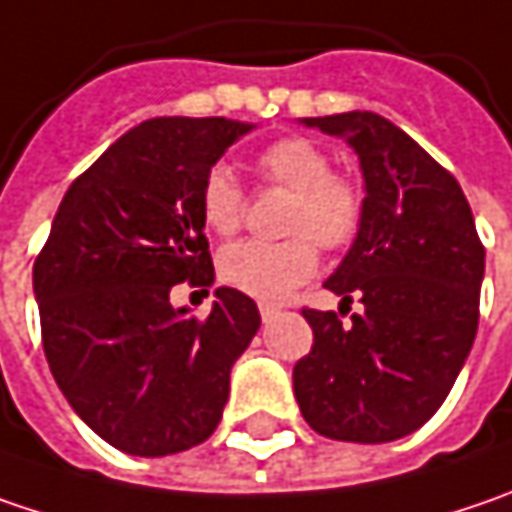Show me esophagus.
Returning <instances> with one entry per match:
<instances>
[{"instance_id": "obj_1", "label": "esophagus", "mask_w": 512, "mask_h": 512, "mask_svg": "<svg viewBox=\"0 0 512 512\" xmlns=\"http://www.w3.org/2000/svg\"><path fill=\"white\" fill-rule=\"evenodd\" d=\"M278 316V307H272V304H260V318L263 321H269V318Z\"/></svg>"}]
</instances>
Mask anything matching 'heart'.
Returning <instances> with one entry per match:
<instances>
[{"label":"heart","instance_id":"1","mask_svg":"<svg viewBox=\"0 0 512 512\" xmlns=\"http://www.w3.org/2000/svg\"><path fill=\"white\" fill-rule=\"evenodd\" d=\"M257 173L292 191L281 243L240 240L220 252L217 272L228 286L260 301H278L318 269V246L345 249L362 228L365 196L342 173L330 170L327 153L307 138L286 136L257 153ZM199 217L208 231L228 237L246 217V194L228 165H214L199 188Z\"/></svg>","mask_w":512,"mask_h":512}]
</instances>
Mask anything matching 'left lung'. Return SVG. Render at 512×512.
<instances>
[{
    "mask_svg": "<svg viewBox=\"0 0 512 512\" xmlns=\"http://www.w3.org/2000/svg\"><path fill=\"white\" fill-rule=\"evenodd\" d=\"M359 156L365 214L324 286L362 313L304 310L313 350L295 365V400L318 435L388 443L417 432L464 368L478 330L484 246L449 170L376 112L301 118Z\"/></svg>",
    "mask_w": 512,
    "mask_h": 512,
    "instance_id": "left-lung-1",
    "label": "left lung"
}]
</instances>
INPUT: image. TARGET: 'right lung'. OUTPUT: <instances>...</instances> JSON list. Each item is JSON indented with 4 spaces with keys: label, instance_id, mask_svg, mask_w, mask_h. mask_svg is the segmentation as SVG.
I'll list each match as a JSON object with an SVG mask.
<instances>
[{
    "label": "right lung",
    "instance_id": "1",
    "mask_svg": "<svg viewBox=\"0 0 512 512\" xmlns=\"http://www.w3.org/2000/svg\"><path fill=\"white\" fill-rule=\"evenodd\" d=\"M255 124L150 118L66 191L34 263L43 347L77 417L109 446L162 458L214 435L228 376L260 327L257 304L217 286L208 318L173 284H214L199 188Z\"/></svg>",
    "mask_w": 512,
    "mask_h": 512
}]
</instances>
